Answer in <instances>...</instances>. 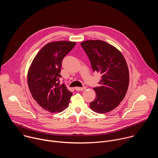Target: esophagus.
I'll list each match as a JSON object with an SVG mask.
<instances>
[{
    "label": "esophagus",
    "mask_w": 158,
    "mask_h": 158,
    "mask_svg": "<svg viewBox=\"0 0 158 158\" xmlns=\"http://www.w3.org/2000/svg\"><path fill=\"white\" fill-rule=\"evenodd\" d=\"M86 87L85 86H84V87H75V89L76 90V91H84L85 89H86Z\"/></svg>",
    "instance_id": "1"
}]
</instances>
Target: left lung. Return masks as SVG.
I'll return each mask as SVG.
<instances>
[{
    "label": "left lung",
    "instance_id": "obj_1",
    "mask_svg": "<svg viewBox=\"0 0 158 158\" xmlns=\"http://www.w3.org/2000/svg\"><path fill=\"white\" fill-rule=\"evenodd\" d=\"M81 45L93 71L102 75L101 86L93 88L96 96L90 107L99 114L110 112L119 106L127 91L129 74L126 61L118 49L103 40H85Z\"/></svg>",
    "mask_w": 158,
    "mask_h": 158
}]
</instances>
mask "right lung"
Here are the masks:
<instances>
[{
  "label": "right lung",
  "mask_w": 158,
  "mask_h": 158,
  "mask_svg": "<svg viewBox=\"0 0 158 158\" xmlns=\"http://www.w3.org/2000/svg\"><path fill=\"white\" fill-rule=\"evenodd\" d=\"M76 42L56 41L47 44L33 59L27 73V83L34 99L44 109L60 112L69 105L73 93L59 77L63 58Z\"/></svg>",
  "instance_id": "1"
}]
</instances>
